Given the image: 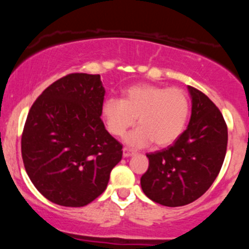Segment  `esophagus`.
<instances>
[{"label": "esophagus", "instance_id": "1", "mask_svg": "<svg viewBox=\"0 0 249 249\" xmlns=\"http://www.w3.org/2000/svg\"><path fill=\"white\" fill-rule=\"evenodd\" d=\"M133 153H134L133 151L130 150V148H127V147L123 148V157H125V158H127V157H131Z\"/></svg>", "mask_w": 249, "mask_h": 249}]
</instances>
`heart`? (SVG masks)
<instances>
[{"label":"heart","instance_id":"1","mask_svg":"<svg viewBox=\"0 0 249 249\" xmlns=\"http://www.w3.org/2000/svg\"><path fill=\"white\" fill-rule=\"evenodd\" d=\"M102 118L112 136L122 137L136 123L139 126L126 137L133 147L171 145L184 132L190 115V102L184 90L139 84L128 88L124 98L110 97L102 104Z\"/></svg>","mask_w":249,"mask_h":249}]
</instances>
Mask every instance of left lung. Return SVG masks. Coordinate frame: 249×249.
<instances>
[{"instance_id": "1", "label": "left lung", "mask_w": 249, "mask_h": 249, "mask_svg": "<svg viewBox=\"0 0 249 249\" xmlns=\"http://www.w3.org/2000/svg\"><path fill=\"white\" fill-rule=\"evenodd\" d=\"M188 90L192 115L187 128L173 145L146 154L148 168L141 178L142 192L162 206H185L200 198L218 177L227 151L222 113L198 89Z\"/></svg>"}]
</instances>
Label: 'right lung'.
Instances as JSON below:
<instances>
[{
    "label": "right lung",
    "mask_w": 249,
    "mask_h": 249,
    "mask_svg": "<svg viewBox=\"0 0 249 249\" xmlns=\"http://www.w3.org/2000/svg\"><path fill=\"white\" fill-rule=\"evenodd\" d=\"M99 75L70 73L49 85L30 107L22 159L38 192L51 202L82 207L104 192L123 145L105 130Z\"/></svg>",
    "instance_id": "add662e5"
}]
</instances>
